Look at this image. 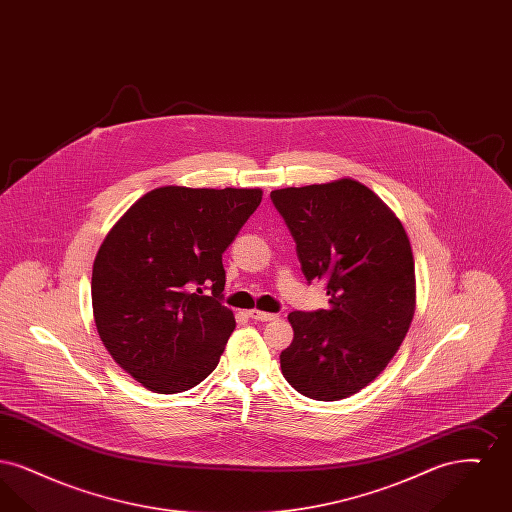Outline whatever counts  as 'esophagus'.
Masks as SVG:
<instances>
[{
    "instance_id": "esophagus-1",
    "label": "esophagus",
    "mask_w": 512,
    "mask_h": 512,
    "mask_svg": "<svg viewBox=\"0 0 512 512\" xmlns=\"http://www.w3.org/2000/svg\"><path fill=\"white\" fill-rule=\"evenodd\" d=\"M249 317L253 318V320H259V322H270V320H276L278 315H274V313H265V311H257V309H253V311H249Z\"/></svg>"
}]
</instances>
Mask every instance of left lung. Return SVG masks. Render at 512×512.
Returning a JSON list of instances; mask_svg holds the SVG:
<instances>
[{
    "label": "left lung",
    "instance_id": "8db88e82",
    "mask_svg": "<svg viewBox=\"0 0 512 512\" xmlns=\"http://www.w3.org/2000/svg\"><path fill=\"white\" fill-rule=\"evenodd\" d=\"M270 199L286 222L301 270L326 282L328 307L293 311L280 366L295 390L345 399L393 359L414 315V261L403 224L361 182L284 188Z\"/></svg>",
    "mask_w": 512,
    "mask_h": 512
}]
</instances>
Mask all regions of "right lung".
I'll use <instances>...</instances> for the list:
<instances>
[{"label": "right lung", "mask_w": 512, "mask_h": 512, "mask_svg": "<svg viewBox=\"0 0 512 512\" xmlns=\"http://www.w3.org/2000/svg\"><path fill=\"white\" fill-rule=\"evenodd\" d=\"M261 199L257 188H157L103 240L92 272L99 338L147 390H190L219 365L236 328L222 253Z\"/></svg>", "instance_id": "add662e5"}]
</instances>
